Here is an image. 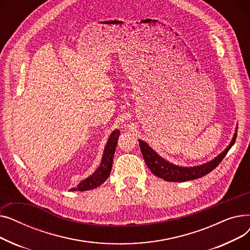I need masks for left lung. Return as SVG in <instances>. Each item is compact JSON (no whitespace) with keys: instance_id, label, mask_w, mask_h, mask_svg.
<instances>
[{"instance_id":"1","label":"left lung","mask_w":250,"mask_h":250,"mask_svg":"<svg viewBox=\"0 0 250 250\" xmlns=\"http://www.w3.org/2000/svg\"><path fill=\"white\" fill-rule=\"evenodd\" d=\"M236 132H237V128H236ZM236 137H237V133L234 134L230 145L220 155H218L215 159L208 163L193 167H181L168 162L167 160L163 159L162 157L157 154L146 142H144L142 140H139V145L144 157V160H145L147 166L149 167L153 174L166 181L182 182L201 178L211 172L212 170L215 169L220 164V162L224 159V157L226 156L228 151L234 145Z\"/></svg>"}]
</instances>
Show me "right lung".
Returning a JSON list of instances; mask_svg holds the SVG:
<instances>
[{
    "instance_id": "right-lung-1",
    "label": "right lung",
    "mask_w": 250,
    "mask_h": 250,
    "mask_svg": "<svg viewBox=\"0 0 250 250\" xmlns=\"http://www.w3.org/2000/svg\"><path fill=\"white\" fill-rule=\"evenodd\" d=\"M120 129H115L111 133L106 146L104 148L102 160L97 168L96 171L87 177L86 179L82 180L76 188H71L72 191H84L93 189L101 186L102 183L106 180L110 174L111 168H112V161H113V155L115 152V148L117 145V139L120 136Z\"/></svg>"
}]
</instances>
